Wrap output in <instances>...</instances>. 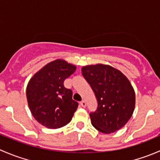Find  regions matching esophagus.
I'll return each mask as SVG.
<instances>
[{
    "label": "esophagus",
    "mask_w": 160,
    "mask_h": 160,
    "mask_svg": "<svg viewBox=\"0 0 160 160\" xmlns=\"http://www.w3.org/2000/svg\"><path fill=\"white\" fill-rule=\"evenodd\" d=\"M80 105H81V107H83V108H85L87 106V103H86V101H80Z\"/></svg>",
    "instance_id": "obj_1"
}]
</instances>
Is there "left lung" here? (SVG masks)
Wrapping results in <instances>:
<instances>
[{
  "instance_id": "obj_1",
  "label": "left lung",
  "mask_w": 160,
  "mask_h": 160,
  "mask_svg": "<svg viewBox=\"0 0 160 160\" xmlns=\"http://www.w3.org/2000/svg\"><path fill=\"white\" fill-rule=\"evenodd\" d=\"M81 71L98 101L96 110L90 113L92 125L105 134L120 129L135 109V91L129 80L119 70L103 64L86 66Z\"/></svg>"
}]
</instances>
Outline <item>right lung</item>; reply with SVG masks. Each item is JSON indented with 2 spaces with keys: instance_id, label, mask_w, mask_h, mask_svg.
Listing matches in <instances>:
<instances>
[{
  "instance_id": "right-lung-1",
  "label": "right lung",
  "mask_w": 160,
  "mask_h": 160,
  "mask_svg": "<svg viewBox=\"0 0 160 160\" xmlns=\"http://www.w3.org/2000/svg\"><path fill=\"white\" fill-rule=\"evenodd\" d=\"M76 70L75 66L62 59L49 62L33 76L26 89L32 115L48 128H59L69 123L78 107L72 92L64 80Z\"/></svg>"
}]
</instances>
